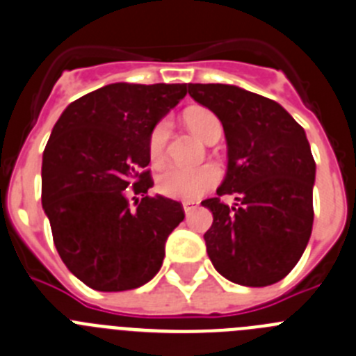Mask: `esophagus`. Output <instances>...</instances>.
<instances>
[{
  "label": "esophagus",
  "mask_w": 356,
  "mask_h": 356,
  "mask_svg": "<svg viewBox=\"0 0 356 356\" xmlns=\"http://www.w3.org/2000/svg\"><path fill=\"white\" fill-rule=\"evenodd\" d=\"M182 207H184V213H186V216H190V214L193 213L195 209H197V207H198V204H197V202H184V204H182Z\"/></svg>",
  "instance_id": "esophagus-1"
}]
</instances>
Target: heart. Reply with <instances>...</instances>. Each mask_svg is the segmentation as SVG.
<instances>
[{
  "mask_svg": "<svg viewBox=\"0 0 356 356\" xmlns=\"http://www.w3.org/2000/svg\"><path fill=\"white\" fill-rule=\"evenodd\" d=\"M184 122L202 140H207L216 127H222L216 115L207 110L186 111ZM168 134H170L168 120H159L149 138V154L152 161H159L165 154ZM218 181H220V170H218V166L211 165V163L200 166L170 165L159 174L158 191L165 197L175 198V200H197L198 197L207 193L213 186H216Z\"/></svg>",
  "mask_w": 356,
  "mask_h": 356,
  "instance_id": "1",
  "label": "heart"
}]
</instances>
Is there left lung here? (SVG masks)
<instances>
[{"label":"left lung","instance_id":"1","mask_svg":"<svg viewBox=\"0 0 356 356\" xmlns=\"http://www.w3.org/2000/svg\"><path fill=\"white\" fill-rule=\"evenodd\" d=\"M188 94L222 122L227 175L204 234L207 255L227 280L271 286L289 275L312 234L316 161L300 124L278 102L234 85L190 83ZM232 194L227 207L221 197Z\"/></svg>","mask_w":356,"mask_h":356}]
</instances>
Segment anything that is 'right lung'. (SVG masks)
Masks as SVG:
<instances>
[{"instance_id": "obj_1", "label": "right lung", "mask_w": 356, "mask_h": 356, "mask_svg": "<svg viewBox=\"0 0 356 356\" xmlns=\"http://www.w3.org/2000/svg\"><path fill=\"white\" fill-rule=\"evenodd\" d=\"M186 95L182 85L113 83L70 102L42 158V207L63 264L95 291L143 286L184 220L179 202L149 197V138Z\"/></svg>"}]
</instances>
